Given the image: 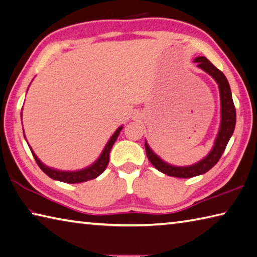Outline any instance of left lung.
Wrapping results in <instances>:
<instances>
[{
	"label": "left lung",
	"mask_w": 257,
	"mask_h": 257,
	"mask_svg": "<svg viewBox=\"0 0 257 257\" xmlns=\"http://www.w3.org/2000/svg\"><path fill=\"white\" fill-rule=\"evenodd\" d=\"M194 61L197 62V65L200 69H203L204 71L212 75L216 80V82L218 83L219 88L220 104H222V122H220L218 136L215 140V145L212 152L197 164L188 166V167H175V166L165 163L157 155H155L153 150L149 148L147 143L145 142L146 154H147L149 162L153 164L154 167L166 175L178 178H192L195 177V176L205 174L209 169H212L218 163L220 157H222L226 146H227L234 133L236 123V109L233 102L229 83L224 73L205 57H197Z\"/></svg>",
	"instance_id": "obj_1"
}]
</instances>
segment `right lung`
Segmentation results:
<instances>
[{
    "label": "right lung",
    "instance_id": "obj_1",
    "mask_svg": "<svg viewBox=\"0 0 257 257\" xmlns=\"http://www.w3.org/2000/svg\"><path fill=\"white\" fill-rule=\"evenodd\" d=\"M121 129H122V127H119L117 129V132H115L112 135V137L110 138L108 144L105 145L103 152H102L101 156H100L97 162H95L93 165L90 166V167L82 169V170H79V172H61V170L49 168L48 166H45L44 164L40 162V159L37 157V155L33 153V150L31 148H30V149H31V153H32L35 162H37L39 167L41 168L42 172L47 174L49 177H51L52 179H55V180H60V182L67 183V184L83 183V182H87V180L97 178L98 176L101 175L104 172V169L107 168L108 163H109L110 150H111L113 144L115 143V140H117L120 132H121ZM24 137H25V136H24ZM29 147H30V146H29Z\"/></svg>",
    "mask_w": 257,
    "mask_h": 257
}]
</instances>
